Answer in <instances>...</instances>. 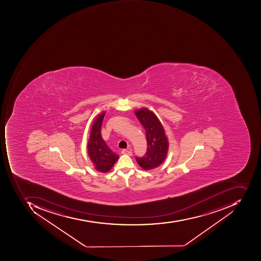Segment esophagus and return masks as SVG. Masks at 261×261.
Masks as SVG:
<instances>
[{"mask_svg": "<svg viewBox=\"0 0 261 261\" xmlns=\"http://www.w3.org/2000/svg\"><path fill=\"white\" fill-rule=\"evenodd\" d=\"M121 153H122V154L129 155V156H131L132 153H133L129 149H123L121 150Z\"/></svg>", "mask_w": 261, "mask_h": 261, "instance_id": "1", "label": "esophagus"}]
</instances>
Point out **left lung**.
<instances>
[{
    "label": "left lung",
    "mask_w": 261,
    "mask_h": 261,
    "mask_svg": "<svg viewBox=\"0 0 261 261\" xmlns=\"http://www.w3.org/2000/svg\"><path fill=\"white\" fill-rule=\"evenodd\" d=\"M135 114L146 130L147 150L137 162L144 170L159 167L167 156L169 140L160 120L153 111L143 108L136 110Z\"/></svg>",
    "instance_id": "8db88e82"
}]
</instances>
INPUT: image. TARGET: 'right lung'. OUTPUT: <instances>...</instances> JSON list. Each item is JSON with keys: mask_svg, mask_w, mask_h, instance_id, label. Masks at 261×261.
I'll list each match as a JSON object with an SVG mask.
<instances>
[{"mask_svg": "<svg viewBox=\"0 0 261 261\" xmlns=\"http://www.w3.org/2000/svg\"><path fill=\"white\" fill-rule=\"evenodd\" d=\"M105 114L106 112L100 113L94 120L87 145L89 159L95 169L103 173L109 172L119 158L108 147L101 136V125Z\"/></svg>", "mask_w": 261, "mask_h": 261, "instance_id": "add662e5", "label": "right lung"}]
</instances>
